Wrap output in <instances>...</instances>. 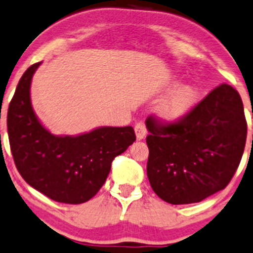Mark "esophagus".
I'll use <instances>...</instances> for the list:
<instances>
[{"instance_id": "1", "label": "esophagus", "mask_w": 253, "mask_h": 253, "mask_svg": "<svg viewBox=\"0 0 253 253\" xmlns=\"http://www.w3.org/2000/svg\"><path fill=\"white\" fill-rule=\"evenodd\" d=\"M134 132H135V137H137L138 140L144 139L145 135H147V127H145L144 122H138V124L134 126Z\"/></svg>"}]
</instances>
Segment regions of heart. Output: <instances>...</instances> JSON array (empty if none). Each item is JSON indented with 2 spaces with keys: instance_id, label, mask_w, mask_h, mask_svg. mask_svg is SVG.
Wrapping results in <instances>:
<instances>
[{
  "instance_id": "1",
  "label": "heart",
  "mask_w": 253,
  "mask_h": 253,
  "mask_svg": "<svg viewBox=\"0 0 253 253\" xmlns=\"http://www.w3.org/2000/svg\"><path fill=\"white\" fill-rule=\"evenodd\" d=\"M179 84L180 81L178 79L172 78L169 80L166 84V89H176L169 93L156 108L159 118L167 124H175L184 119L200 99V89L196 84Z\"/></svg>"
}]
</instances>
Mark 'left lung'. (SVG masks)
Wrapping results in <instances>:
<instances>
[{
	"instance_id": "obj_1",
	"label": "left lung",
	"mask_w": 253,
	"mask_h": 253,
	"mask_svg": "<svg viewBox=\"0 0 253 253\" xmlns=\"http://www.w3.org/2000/svg\"><path fill=\"white\" fill-rule=\"evenodd\" d=\"M149 131L147 174L156 195L172 205L200 203L224 189L245 149L247 124L236 89L222 84L180 121Z\"/></svg>"
}]
</instances>
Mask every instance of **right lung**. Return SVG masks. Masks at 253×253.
<instances>
[{
    "mask_svg": "<svg viewBox=\"0 0 253 253\" xmlns=\"http://www.w3.org/2000/svg\"><path fill=\"white\" fill-rule=\"evenodd\" d=\"M41 63L21 76L7 114L10 151L28 184L52 200L82 204L103 187L116 156L135 140L134 129L99 127L79 135H54L31 105V80Z\"/></svg>",
    "mask_w": 253,
    "mask_h": 253,
    "instance_id": "1",
    "label": "right lung"
}]
</instances>
